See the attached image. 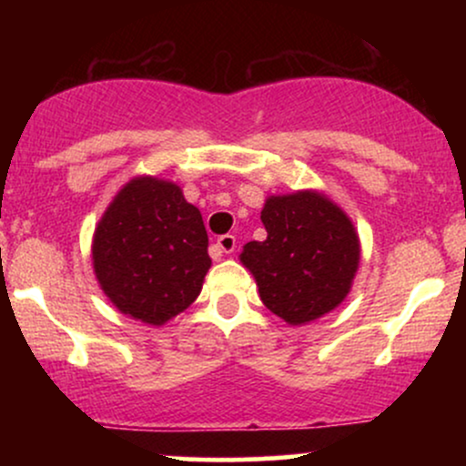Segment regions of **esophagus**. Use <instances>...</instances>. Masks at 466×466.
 Instances as JSON below:
<instances>
[{
    "label": "esophagus",
    "mask_w": 466,
    "mask_h": 466,
    "mask_svg": "<svg viewBox=\"0 0 466 466\" xmlns=\"http://www.w3.org/2000/svg\"><path fill=\"white\" fill-rule=\"evenodd\" d=\"M217 249L218 254H232V251L237 249V237H232V234H223V237H218Z\"/></svg>",
    "instance_id": "esophagus-1"
}]
</instances>
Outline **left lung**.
Instances as JSON below:
<instances>
[{"label": "left lung", "mask_w": 466, "mask_h": 466, "mask_svg": "<svg viewBox=\"0 0 466 466\" xmlns=\"http://www.w3.org/2000/svg\"><path fill=\"white\" fill-rule=\"evenodd\" d=\"M260 221L265 240H251L240 263L254 276L260 300L291 326L324 318L350 293L361 243L350 217L319 190L269 195Z\"/></svg>", "instance_id": "obj_1"}]
</instances>
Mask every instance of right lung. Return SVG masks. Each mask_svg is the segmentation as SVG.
<instances>
[{
    "mask_svg": "<svg viewBox=\"0 0 466 466\" xmlns=\"http://www.w3.org/2000/svg\"><path fill=\"white\" fill-rule=\"evenodd\" d=\"M92 265L117 311L164 326L197 300L212 265L199 208L175 181L137 175L100 217Z\"/></svg>",
    "mask_w": 466,
    "mask_h": 466,
    "instance_id": "obj_1",
    "label": "right lung"
}]
</instances>
